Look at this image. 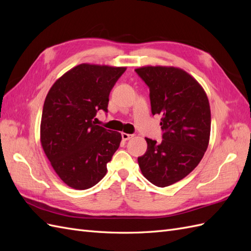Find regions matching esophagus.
Listing matches in <instances>:
<instances>
[{
    "instance_id": "1",
    "label": "esophagus",
    "mask_w": 251,
    "mask_h": 251,
    "mask_svg": "<svg viewBox=\"0 0 251 251\" xmlns=\"http://www.w3.org/2000/svg\"><path fill=\"white\" fill-rule=\"evenodd\" d=\"M121 137H123L124 140H130L134 137L133 134H126V133H121Z\"/></svg>"
}]
</instances>
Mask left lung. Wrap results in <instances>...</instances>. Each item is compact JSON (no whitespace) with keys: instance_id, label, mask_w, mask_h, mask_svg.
Returning <instances> with one entry per match:
<instances>
[{"instance_id":"obj_1","label":"left lung","mask_w":251,"mask_h":251,"mask_svg":"<svg viewBox=\"0 0 251 251\" xmlns=\"http://www.w3.org/2000/svg\"><path fill=\"white\" fill-rule=\"evenodd\" d=\"M150 88L153 115H161V142L146 138L148 150L138 157L141 173L159 187L186 177L199 164L210 136L206 93L191 74L177 67L146 66L135 69Z\"/></svg>"}]
</instances>
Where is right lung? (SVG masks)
Masks as SVG:
<instances>
[{"label": "right lung", "instance_id": "add662e5", "mask_svg": "<svg viewBox=\"0 0 251 251\" xmlns=\"http://www.w3.org/2000/svg\"><path fill=\"white\" fill-rule=\"evenodd\" d=\"M126 67L80 64L50 88L41 120V144L64 183L88 189L107 174V163L119 148L121 134L93 121L108 111L109 95Z\"/></svg>", "mask_w": 251, "mask_h": 251}]
</instances>
